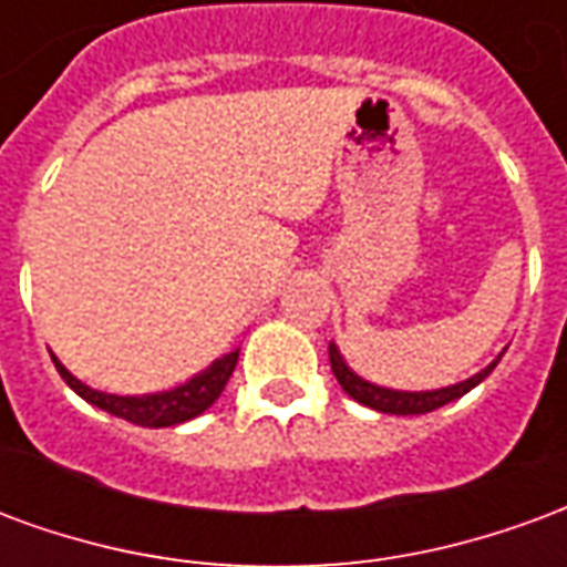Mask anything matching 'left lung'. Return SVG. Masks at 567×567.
I'll return each mask as SVG.
<instances>
[{"instance_id": "obj_1", "label": "left lung", "mask_w": 567, "mask_h": 567, "mask_svg": "<svg viewBox=\"0 0 567 567\" xmlns=\"http://www.w3.org/2000/svg\"><path fill=\"white\" fill-rule=\"evenodd\" d=\"M328 355H331L333 377L343 385V392L349 394V398H355L358 404L370 406V410L394 413V416H422V413H431V410H437V406L450 404L455 398H462V394H467L471 389H476L501 361V358H495L488 368L474 373L471 380L455 382V385H446V389H434V392H394V389H382V385H373V382L361 380L358 373H352V368L346 364L343 355H340V349L333 343L328 346Z\"/></svg>"}]
</instances>
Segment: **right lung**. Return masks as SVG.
<instances>
[{
  "mask_svg": "<svg viewBox=\"0 0 567 567\" xmlns=\"http://www.w3.org/2000/svg\"><path fill=\"white\" fill-rule=\"evenodd\" d=\"M54 358V355H51ZM236 361H239V349L227 352L218 361H212L209 368L197 373L194 380H187L185 385H175L169 392H157V394H105L96 392L91 385H84L81 380H75L60 361L54 358V368L60 370V377L66 380V385L72 392L84 398L87 404L100 406L105 413H112L117 419H127L133 425L142 427H169V425H182L187 419L199 416L206 413L218 398H221L224 385L230 380L234 373Z\"/></svg>",
  "mask_w": 567,
  "mask_h": 567,
  "instance_id": "obj_1",
  "label": "right lung"
}]
</instances>
